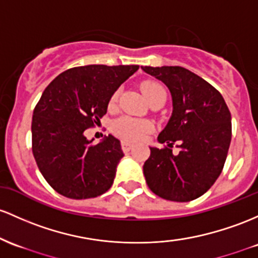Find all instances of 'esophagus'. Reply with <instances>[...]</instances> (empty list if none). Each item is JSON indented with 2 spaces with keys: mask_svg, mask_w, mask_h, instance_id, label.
Listing matches in <instances>:
<instances>
[{
  "mask_svg": "<svg viewBox=\"0 0 258 258\" xmlns=\"http://www.w3.org/2000/svg\"><path fill=\"white\" fill-rule=\"evenodd\" d=\"M132 147H134V144H132L131 142H128V141H126V140H122V149L124 152L131 151Z\"/></svg>",
  "mask_w": 258,
  "mask_h": 258,
  "instance_id": "obj_1",
  "label": "esophagus"
}]
</instances>
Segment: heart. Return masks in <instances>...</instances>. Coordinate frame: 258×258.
<instances>
[{
	"label": "heart",
	"instance_id": "heart-1",
	"mask_svg": "<svg viewBox=\"0 0 258 258\" xmlns=\"http://www.w3.org/2000/svg\"><path fill=\"white\" fill-rule=\"evenodd\" d=\"M141 89H142L144 97L147 98V100L149 101V104L153 101L161 100V99H165L166 94L164 88L160 86L158 82L154 81H144L141 84ZM118 99V92H115L112 94L111 99H110L109 106L115 107L117 104ZM153 124L147 120H141V118H135V117H128V116H124V117H120L118 120H116L114 124H112V131L116 135L121 136L124 140L130 141H137L141 140L144 135L148 134L149 131H152Z\"/></svg>",
	"mask_w": 258,
	"mask_h": 258
}]
</instances>
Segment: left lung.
I'll return each instance as SVG.
<instances>
[{
  "instance_id": "obj_1",
  "label": "left lung",
  "mask_w": 258,
  "mask_h": 258,
  "mask_svg": "<svg viewBox=\"0 0 258 258\" xmlns=\"http://www.w3.org/2000/svg\"><path fill=\"white\" fill-rule=\"evenodd\" d=\"M163 82L172 97V115L151 147L143 165L147 185L157 196L189 202L212 187L224 168L231 141V115L213 86L180 66L142 67ZM178 143L179 153L172 152Z\"/></svg>"
}]
</instances>
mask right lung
Returning <instances> with one entry per match:
<instances>
[{
    "mask_svg": "<svg viewBox=\"0 0 258 258\" xmlns=\"http://www.w3.org/2000/svg\"><path fill=\"white\" fill-rule=\"evenodd\" d=\"M137 64L73 67L45 88L32 120V149L44 179L64 197L86 200L111 187L123 157L121 143L109 135L88 141L84 131L106 114L112 94Z\"/></svg>",
    "mask_w": 258,
    "mask_h": 258,
    "instance_id": "1",
    "label": "right lung"
}]
</instances>
